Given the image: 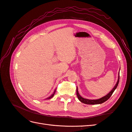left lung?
<instances>
[{"label": "left lung", "instance_id": "left-lung-1", "mask_svg": "<svg viewBox=\"0 0 132 132\" xmlns=\"http://www.w3.org/2000/svg\"><path fill=\"white\" fill-rule=\"evenodd\" d=\"M119 77H118V80L117 81V83L116 85L113 88V89L109 93L108 95H106V96H104V97H101V98L99 99H97V100H89V99H86L85 98H83L82 96H80V95L79 94V92L78 91V88H77V97H78L79 100L83 102V103L86 104H89V105H95V104H100L103 103V102H105L106 101H107L111 97V96L112 95V94H113V92H114V91L115 90V89L117 88V86L119 84Z\"/></svg>", "mask_w": 132, "mask_h": 132}]
</instances>
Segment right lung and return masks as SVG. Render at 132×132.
Masks as SVG:
<instances>
[{"label":"right lung","mask_w":132,"mask_h":132,"mask_svg":"<svg viewBox=\"0 0 132 132\" xmlns=\"http://www.w3.org/2000/svg\"><path fill=\"white\" fill-rule=\"evenodd\" d=\"M55 91H54V92L53 93V95H51V96H50V97H48V98H47L46 99H50L51 98H52V97H53V96H54V94H55Z\"/></svg>","instance_id":"add662e5"}]
</instances>
